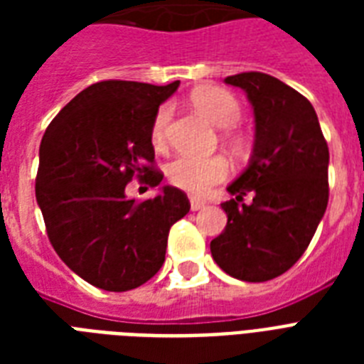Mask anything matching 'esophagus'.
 <instances>
[{
  "label": "esophagus",
  "instance_id": "34e87169",
  "mask_svg": "<svg viewBox=\"0 0 364 364\" xmlns=\"http://www.w3.org/2000/svg\"><path fill=\"white\" fill-rule=\"evenodd\" d=\"M204 205H205L204 200L196 198V196H191V210H193V211H198V210H202Z\"/></svg>",
  "mask_w": 364,
  "mask_h": 364
}]
</instances>
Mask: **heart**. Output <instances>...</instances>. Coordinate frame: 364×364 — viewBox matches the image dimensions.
Wrapping results in <instances>:
<instances>
[{
  "label": "heart",
  "instance_id": "obj_1",
  "mask_svg": "<svg viewBox=\"0 0 364 364\" xmlns=\"http://www.w3.org/2000/svg\"><path fill=\"white\" fill-rule=\"evenodd\" d=\"M191 104L200 115L205 117L217 128H223L221 137L232 153L240 154L245 149V137L236 130V124L242 121L243 107L240 100L227 88L202 87L196 88L191 96ZM171 121L170 104H162L156 109L151 122L149 137L154 149H164L168 145V128ZM230 168L223 156H191L179 154L166 166L168 181L191 194L208 193L213 185H219L228 177Z\"/></svg>",
  "mask_w": 364,
  "mask_h": 364
}]
</instances>
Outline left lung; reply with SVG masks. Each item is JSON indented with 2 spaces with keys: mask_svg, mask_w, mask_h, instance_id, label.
<instances>
[{
  "mask_svg": "<svg viewBox=\"0 0 364 364\" xmlns=\"http://www.w3.org/2000/svg\"><path fill=\"white\" fill-rule=\"evenodd\" d=\"M225 82L247 92L257 134L247 170L228 187L234 198L221 204L228 221L211 255L228 276L268 282L302 257L327 210L328 145L310 100L279 79L245 71Z\"/></svg>",
  "mask_w": 364,
  "mask_h": 364,
  "instance_id": "1",
  "label": "left lung"
}]
</instances>
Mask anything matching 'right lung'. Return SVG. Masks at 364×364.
<instances>
[{
	"instance_id": "right-lung-1",
	"label": "right lung",
	"mask_w": 364,
	"mask_h": 364,
	"mask_svg": "<svg viewBox=\"0 0 364 364\" xmlns=\"http://www.w3.org/2000/svg\"><path fill=\"white\" fill-rule=\"evenodd\" d=\"M179 87L100 81L79 92L47 126L39 147L36 198L58 257L94 287L122 293L160 270L171 225L191 210L187 194L164 187L136 202V177L156 187L151 122Z\"/></svg>"
}]
</instances>
